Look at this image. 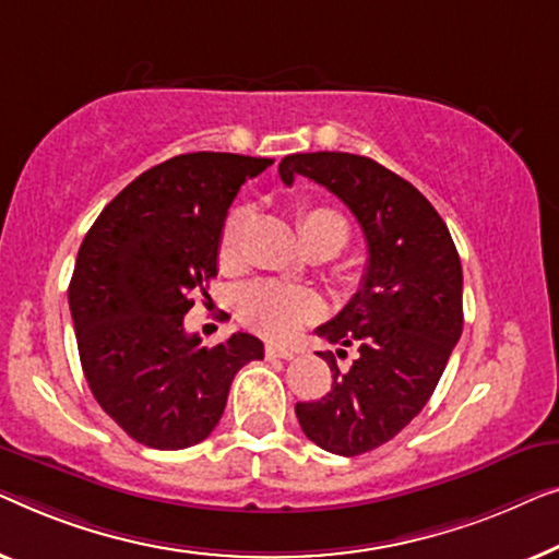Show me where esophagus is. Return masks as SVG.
I'll list each match as a JSON object with an SVG mask.
<instances>
[{"label": "esophagus", "mask_w": 559, "mask_h": 559, "mask_svg": "<svg viewBox=\"0 0 559 559\" xmlns=\"http://www.w3.org/2000/svg\"><path fill=\"white\" fill-rule=\"evenodd\" d=\"M265 357L269 359H294L296 352L286 347H276V344H265Z\"/></svg>", "instance_id": "obj_1"}]
</instances>
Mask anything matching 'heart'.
I'll list each match as a JSON object with an SVG mask.
<instances>
[{
	"label": "heart",
	"mask_w": 559,
	"mask_h": 559,
	"mask_svg": "<svg viewBox=\"0 0 559 559\" xmlns=\"http://www.w3.org/2000/svg\"><path fill=\"white\" fill-rule=\"evenodd\" d=\"M250 210L235 207L227 215L217 242V261L223 271H238L246 255V233ZM298 233L309 253L336 255L349 242V223L340 210L313 204L298 212ZM235 311L240 321L269 340H288L298 329L311 324L321 313V301L311 288L281 281H253L235 296Z\"/></svg>",
	"instance_id": "1"
}]
</instances>
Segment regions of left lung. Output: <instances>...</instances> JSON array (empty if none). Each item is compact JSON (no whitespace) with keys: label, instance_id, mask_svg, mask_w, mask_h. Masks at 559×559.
Segmentation results:
<instances>
[{"label":"left lung","instance_id":"left-lung-1","mask_svg":"<svg viewBox=\"0 0 559 559\" xmlns=\"http://www.w3.org/2000/svg\"><path fill=\"white\" fill-rule=\"evenodd\" d=\"M296 175L336 194L365 233L367 271L352 301L321 324V340L355 347L347 369L332 352V390L296 403L306 438L336 455L374 451L395 438L433 395L463 332V271L451 233L411 182L367 156L347 152L288 154ZM347 357V352L336 349Z\"/></svg>","mask_w":559,"mask_h":559}]
</instances>
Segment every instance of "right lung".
Returning <instances> with one entry per match:
<instances>
[{
    "label": "right lung",
    "mask_w": 559,
    "mask_h": 559,
    "mask_svg": "<svg viewBox=\"0 0 559 559\" xmlns=\"http://www.w3.org/2000/svg\"><path fill=\"white\" fill-rule=\"evenodd\" d=\"M273 159L194 152L139 175L85 235L68 301L83 374L98 405L136 443L179 451L223 418L233 377L263 359L238 332L202 347L185 332L194 294L217 276L227 207Z\"/></svg>",
    "instance_id": "add662e5"
}]
</instances>
